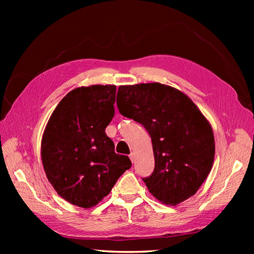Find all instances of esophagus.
I'll use <instances>...</instances> for the list:
<instances>
[{
    "mask_svg": "<svg viewBox=\"0 0 254 254\" xmlns=\"http://www.w3.org/2000/svg\"><path fill=\"white\" fill-rule=\"evenodd\" d=\"M129 158H130V160H131V162L133 163L134 161H135V153H130V156H129Z\"/></svg>",
    "mask_w": 254,
    "mask_h": 254,
    "instance_id": "34e87169",
    "label": "esophagus"
}]
</instances>
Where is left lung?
I'll return each mask as SVG.
<instances>
[{
	"label": "left lung",
	"mask_w": 254,
	"mask_h": 254,
	"mask_svg": "<svg viewBox=\"0 0 254 254\" xmlns=\"http://www.w3.org/2000/svg\"><path fill=\"white\" fill-rule=\"evenodd\" d=\"M122 115L142 124L151 137L155 170L144 178L150 194L176 205L196 194L215 156L212 126L183 92L160 82L120 86Z\"/></svg>",
	"instance_id": "8db88e82"
}]
</instances>
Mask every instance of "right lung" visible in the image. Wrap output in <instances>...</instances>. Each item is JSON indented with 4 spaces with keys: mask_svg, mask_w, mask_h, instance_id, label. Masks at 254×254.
<instances>
[{
    "mask_svg": "<svg viewBox=\"0 0 254 254\" xmlns=\"http://www.w3.org/2000/svg\"><path fill=\"white\" fill-rule=\"evenodd\" d=\"M115 93L114 84L68 92L42 135L41 159L48 180L61 198L83 209L102 201L131 167L127 156L114 152L105 132L114 117Z\"/></svg>",
    "mask_w": 254,
    "mask_h": 254,
    "instance_id": "add662e5",
    "label": "right lung"
}]
</instances>
